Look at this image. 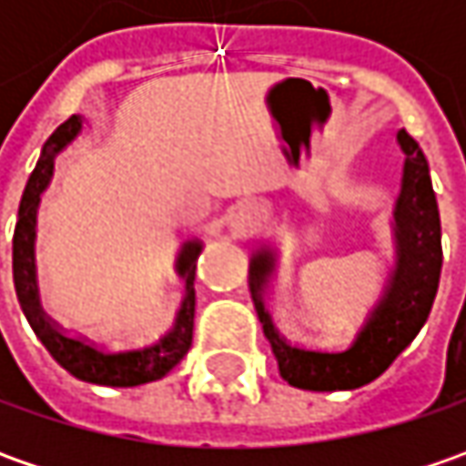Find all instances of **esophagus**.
Masks as SVG:
<instances>
[{
    "label": "esophagus",
    "instance_id": "34e87169",
    "mask_svg": "<svg viewBox=\"0 0 466 466\" xmlns=\"http://www.w3.org/2000/svg\"><path fill=\"white\" fill-rule=\"evenodd\" d=\"M264 220L267 218H264V209L259 205H243L233 212L230 230L236 236H254V233H259L261 228H264Z\"/></svg>",
    "mask_w": 466,
    "mask_h": 466
}]
</instances>
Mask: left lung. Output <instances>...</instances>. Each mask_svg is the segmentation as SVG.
<instances>
[{"label": "left lung", "instance_id": "8db88e82", "mask_svg": "<svg viewBox=\"0 0 466 466\" xmlns=\"http://www.w3.org/2000/svg\"><path fill=\"white\" fill-rule=\"evenodd\" d=\"M402 147V181L391 212L394 264L386 278L384 293L368 316L366 327L355 342L342 352L298 348L279 337L272 316L264 309V296L278 267V251L261 243L248 261V290L278 360L279 376L290 386L309 391H348L379 379L394 358L402 352L428 321L439 293L441 264V218L436 191L431 184V168L420 145L404 129L397 132Z\"/></svg>", "mask_w": 466, "mask_h": 466}]
</instances>
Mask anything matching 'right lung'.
Segmentation results:
<instances>
[{
  "label": "right lung",
  "instance_id": "add662e5",
  "mask_svg": "<svg viewBox=\"0 0 466 466\" xmlns=\"http://www.w3.org/2000/svg\"><path fill=\"white\" fill-rule=\"evenodd\" d=\"M85 129V118L80 114L69 116L62 127L54 129V135L48 137L41 147V157L35 163V168L27 178L20 209H17V225H15V236H12V279H15V293L20 300V309L25 313L30 329L35 331V337L41 339V345L48 350V355L69 370L75 379L87 381V384L98 386H139L157 381L168 373L176 363H181V358L191 348V331H194V269L197 259L202 254V241L199 238H188L176 259V272L178 278L187 282V293L181 300V309L176 313V321L166 334H160L157 339L139 345V348L127 350H108L98 348L93 342H87L85 337H75L69 331H64L59 324H54L41 309L38 300V285H35V257H33V246H35V215L41 205V194H44L51 178H54V163L56 157L82 135Z\"/></svg>",
  "mask_w": 466,
  "mask_h": 466
}]
</instances>
